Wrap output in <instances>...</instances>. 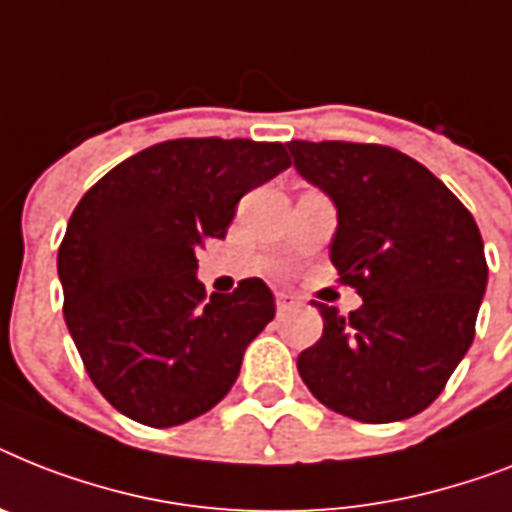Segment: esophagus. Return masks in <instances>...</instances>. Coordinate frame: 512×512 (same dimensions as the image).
<instances>
[{
    "label": "esophagus",
    "mask_w": 512,
    "mask_h": 512,
    "mask_svg": "<svg viewBox=\"0 0 512 512\" xmlns=\"http://www.w3.org/2000/svg\"><path fill=\"white\" fill-rule=\"evenodd\" d=\"M299 305V299L289 292H276V310L278 313H286V310H292V307Z\"/></svg>",
    "instance_id": "esophagus-1"
}]
</instances>
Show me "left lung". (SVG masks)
Returning a JSON list of instances; mask_svg holds the SVG:
<instances>
[{
  "label": "left lung",
  "mask_w": 512,
  "mask_h": 512,
  "mask_svg": "<svg viewBox=\"0 0 512 512\" xmlns=\"http://www.w3.org/2000/svg\"><path fill=\"white\" fill-rule=\"evenodd\" d=\"M294 165L334 199L331 263L363 305L315 302L323 336L297 371L318 402L363 423L421 413L476 334L484 242L468 207L426 165L384 144L289 141Z\"/></svg>",
  "instance_id": "8db88e82"
}]
</instances>
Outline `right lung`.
Instances as JSON below:
<instances>
[{
    "label": "right lung",
    "mask_w": 512,
    "mask_h": 512,
    "mask_svg": "<svg viewBox=\"0 0 512 512\" xmlns=\"http://www.w3.org/2000/svg\"><path fill=\"white\" fill-rule=\"evenodd\" d=\"M289 165L278 141H160L73 210L57 252L62 313L94 386L131 421L178 426L234 386L276 302L260 278L207 297L197 252L226 236L247 191Z\"/></svg>",
    "instance_id": "right-lung-1"
}]
</instances>
